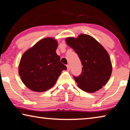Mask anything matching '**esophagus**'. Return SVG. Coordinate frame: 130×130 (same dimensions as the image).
<instances>
[{
    "label": "esophagus",
    "instance_id": "obj_1",
    "mask_svg": "<svg viewBox=\"0 0 130 130\" xmlns=\"http://www.w3.org/2000/svg\"><path fill=\"white\" fill-rule=\"evenodd\" d=\"M67 67L68 70H70V65H67Z\"/></svg>",
    "mask_w": 130,
    "mask_h": 130
}]
</instances>
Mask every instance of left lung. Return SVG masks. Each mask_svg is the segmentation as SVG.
<instances>
[{
  "instance_id": "left-lung-1",
  "label": "left lung",
  "mask_w": 130,
  "mask_h": 130,
  "mask_svg": "<svg viewBox=\"0 0 130 130\" xmlns=\"http://www.w3.org/2000/svg\"><path fill=\"white\" fill-rule=\"evenodd\" d=\"M66 43L74 50L80 58L82 72L74 79L83 91L93 93L102 88L109 81L112 71L111 58L107 50L93 37L81 34L67 37Z\"/></svg>"
}]
</instances>
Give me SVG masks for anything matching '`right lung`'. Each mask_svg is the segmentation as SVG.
Wrapping results in <instances>:
<instances>
[{"label":"right lung","mask_w":130,"mask_h":130,"mask_svg":"<svg viewBox=\"0 0 130 130\" xmlns=\"http://www.w3.org/2000/svg\"><path fill=\"white\" fill-rule=\"evenodd\" d=\"M57 39L47 37L26 50L18 67L19 75L25 86L32 91L42 92L56 83L66 66L60 62L56 53Z\"/></svg>","instance_id":"add662e5"}]
</instances>
